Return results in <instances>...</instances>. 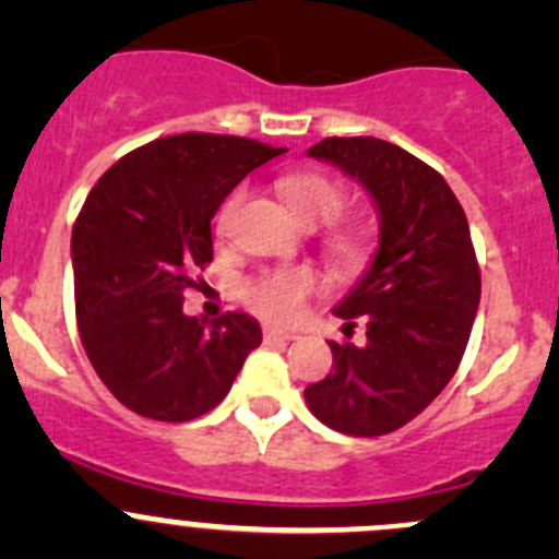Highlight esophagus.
Listing matches in <instances>:
<instances>
[{
    "label": "esophagus",
    "instance_id": "esophagus-1",
    "mask_svg": "<svg viewBox=\"0 0 559 559\" xmlns=\"http://www.w3.org/2000/svg\"><path fill=\"white\" fill-rule=\"evenodd\" d=\"M295 337V332H286V330H278V326H264V341L273 343V341H292Z\"/></svg>",
    "mask_w": 559,
    "mask_h": 559
}]
</instances>
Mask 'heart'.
Wrapping results in <instances>:
<instances>
[{
  "mask_svg": "<svg viewBox=\"0 0 559 559\" xmlns=\"http://www.w3.org/2000/svg\"><path fill=\"white\" fill-rule=\"evenodd\" d=\"M281 194H284L286 205L292 207L300 222H332V218L341 216L343 205H346V197H343L341 186H335L332 180H326L324 175L316 173H295L286 175L281 180ZM235 205H238V197L227 202L218 213V229L229 227V218H233ZM341 248H352V240L343 238ZM319 286V278L306 267L295 270H275V273L264 275L257 286L251 289L253 306L259 308L264 316L278 321L295 319L302 311V300Z\"/></svg>",
  "mask_w": 559,
  "mask_h": 559,
  "instance_id": "1",
  "label": "heart"
}]
</instances>
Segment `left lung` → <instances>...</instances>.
Segmentation results:
<instances>
[{
	"mask_svg": "<svg viewBox=\"0 0 559 559\" xmlns=\"http://www.w3.org/2000/svg\"><path fill=\"white\" fill-rule=\"evenodd\" d=\"M311 159L357 180L379 213V248L332 311L365 321V343H335L332 370L306 389L311 414L373 438L419 416L452 381L481 300L471 229L454 191L425 162L379 138H326Z\"/></svg>",
	"mask_w": 559,
	"mask_h": 559,
	"instance_id": "1",
	"label": "left lung"
}]
</instances>
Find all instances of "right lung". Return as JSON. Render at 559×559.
Masks as SVG:
<instances>
[{
  "mask_svg": "<svg viewBox=\"0 0 559 559\" xmlns=\"http://www.w3.org/2000/svg\"><path fill=\"white\" fill-rule=\"evenodd\" d=\"M281 154L229 134H173L118 159L88 191L72 229L78 330L103 384L134 414H207L262 343L248 313L186 316L183 292L213 259L211 218L229 191Z\"/></svg>",
  "mask_w": 559,
  "mask_h": 559,
  "instance_id": "right-lung-1",
  "label": "right lung"
}]
</instances>
